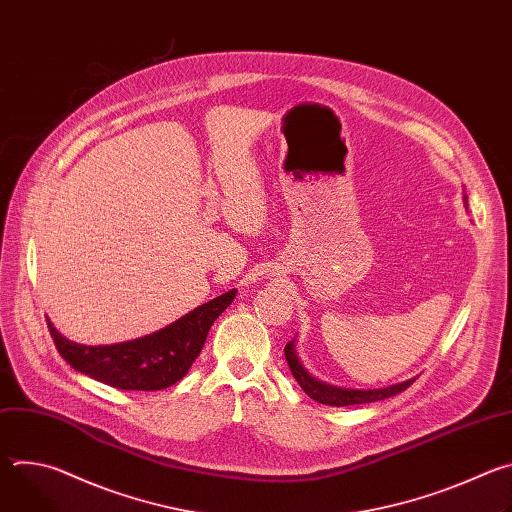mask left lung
<instances>
[{"mask_svg":"<svg viewBox=\"0 0 512 512\" xmlns=\"http://www.w3.org/2000/svg\"><path fill=\"white\" fill-rule=\"evenodd\" d=\"M285 360L289 364V371L294 375V379L300 383V387L304 389L306 395H310L314 401L322 403V405H332V407H346V405H360V403H373V401H381V399H389L401 391H405L415 379L403 381L399 385H391V387H383V389H369V391H360V389H342V387H334L328 383H322L318 379H314L304 367L296 354V344L294 340L285 344Z\"/></svg>","mask_w":512,"mask_h":512,"instance_id":"left-lung-1","label":"left lung"}]
</instances>
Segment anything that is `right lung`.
Masks as SVG:
<instances>
[{
  "mask_svg": "<svg viewBox=\"0 0 512 512\" xmlns=\"http://www.w3.org/2000/svg\"><path fill=\"white\" fill-rule=\"evenodd\" d=\"M227 291L170 326L129 342L87 346L66 340L48 320L50 336L72 369L123 391H160L186 377L214 320L235 300Z\"/></svg>",
  "mask_w": 512,
  "mask_h": 512,
  "instance_id": "1",
  "label": "right lung"
}]
</instances>
